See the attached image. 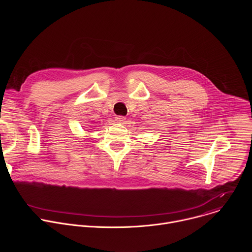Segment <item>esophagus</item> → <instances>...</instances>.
Listing matches in <instances>:
<instances>
[{"instance_id":"esophagus-1","label":"esophagus","mask_w":252,"mask_h":252,"mask_svg":"<svg viewBox=\"0 0 252 252\" xmlns=\"http://www.w3.org/2000/svg\"><path fill=\"white\" fill-rule=\"evenodd\" d=\"M126 117H123V116H117L116 117V121L118 122V123H120V124H123L124 122H126Z\"/></svg>"}]
</instances>
